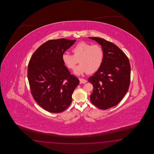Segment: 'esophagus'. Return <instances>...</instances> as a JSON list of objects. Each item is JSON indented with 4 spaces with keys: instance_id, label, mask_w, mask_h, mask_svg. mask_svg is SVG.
I'll return each mask as SVG.
<instances>
[{
    "instance_id": "obj_1",
    "label": "esophagus",
    "mask_w": 154,
    "mask_h": 154,
    "mask_svg": "<svg viewBox=\"0 0 154 154\" xmlns=\"http://www.w3.org/2000/svg\"><path fill=\"white\" fill-rule=\"evenodd\" d=\"M79 80H80V82L82 84H85L86 82H87V80H85L84 79H79Z\"/></svg>"
}]
</instances>
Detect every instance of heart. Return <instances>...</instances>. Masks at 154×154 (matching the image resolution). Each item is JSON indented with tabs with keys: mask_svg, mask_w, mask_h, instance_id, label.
Here are the masks:
<instances>
[{
	"mask_svg": "<svg viewBox=\"0 0 154 154\" xmlns=\"http://www.w3.org/2000/svg\"><path fill=\"white\" fill-rule=\"evenodd\" d=\"M73 55L64 53L62 60L69 69H74L79 62L80 64L74 70V73L80 75L85 72L93 74L101 68L105 58L104 51L101 45L81 41L72 48Z\"/></svg>",
	"mask_w": 154,
	"mask_h": 154,
	"instance_id": "b5f03b06",
	"label": "heart"
}]
</instances>
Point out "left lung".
I'll list each match as a JSON object with an SVG mask.
<instances>
[{"instance_id":"8db88e82","label":"left lung","mask_w":154,"mask_h":154,"mask_svg":"<svg viewBox=\"0 0 154 154\" xmlns=\"http://www.w3.org/2000/svg\"><path fill=\"white\" fill-rule=\"evenodd\" d=\"M101 45L105 58L101 68L88 79L94 90L90 100L101 109L118 105L128 91L131 81L128 58L114 43L98 37H88Z\"/></svg>"}]
</instances>
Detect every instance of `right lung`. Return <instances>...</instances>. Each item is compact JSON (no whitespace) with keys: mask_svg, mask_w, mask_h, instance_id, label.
Returning <instances> with one entry per match:
<instances>
[{"mask_svg":"<svg viewBox=\"0 0 154 154\" xmlns=\"http://www.w3.org/2000/svg\"><path fill=\"white\" fill-rule=\"evenodd\" d=\"M65 38L51 39L37 49L29 60L27 77L34 100L47 111L60 113L72 102L79 84L64 64L62 56L75 43Z\"/></svg>","mask_w":154,"mask_h":154,"instance_id":"1","label":"right lung"}]
</instances>
